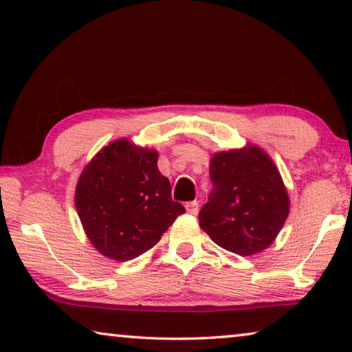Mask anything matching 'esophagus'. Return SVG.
I'll return each mask as SVG.
<instances>
[{"label": "esophagus", "instance_id": "34e87169", "mask_svg": "<svg viewBox=\"0 0 352 352\" xmlns=\"http://www.w3.org/2000/svg\"><path fill=\"white\" fill-rule=\"evenodd\" d=\"M186 210H187V213L189 214H197L199 213V201H189V204H186Z\"/></svg>", "mask_w": 352, "mask_h": 352}]
</instances>
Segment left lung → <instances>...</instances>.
Returning <instances> with one entry per match:
<instances>
[{
    "label": "left lung",
    "mask_w": 352,
    "mask_h": 352,
    "mask_svg": "<svg viewBox=\"0 0 352 352\" xmlns=\"http://www.w3.org/2000/svg\"><path fill=\"white\" fill-rule=\"evenodd\" d=\"M210 177L213 189L199 213L200 228L240 256L266 250L290 213V199L272 158L254 144L216 152Z\"/></svg>",
    "instance_id": "1"
}]
</instances>
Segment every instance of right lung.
Returning a JSON list of instances; mask_svg holds the SVG:
<instances>
[{"mask_svg":"<svg viewBox=\"0 0 352 352\" xmlns=\"http://www.w3.org/2000/svg\"><path fill=\"white\" fill-rule=\"evenodd\" d=\"M157 160L155 148L122 138L100 148L78 177L75 206L86 237L113 261L146 253L186 211L173 201Z\"/></svg>","mask_w":352,"mask_h":352,"instance_id":"right-lung-1","label":"right lung"}]
</instances>
